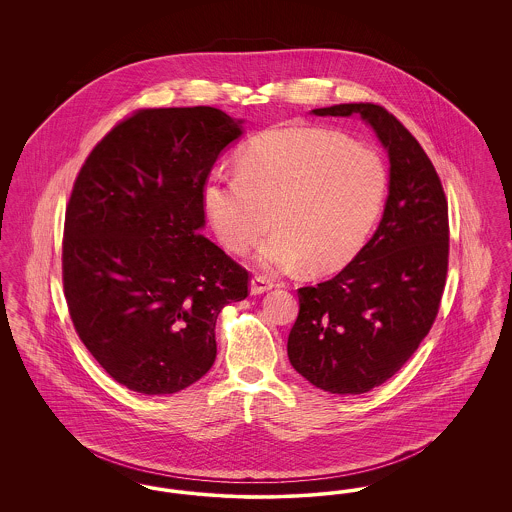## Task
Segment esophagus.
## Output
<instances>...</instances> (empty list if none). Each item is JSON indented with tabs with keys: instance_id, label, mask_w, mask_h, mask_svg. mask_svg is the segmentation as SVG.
I'll use <instances>...</instances> for the list:
<instances>
[{
	"instance_id": "1",
	"label": "esophagus",
	"mask_w": 512,
	"mask_h": 512,
	"mask_svg": "<svg viewBox=\"0 0 512 512\" xmlns=\"http://www.w3.org/2000/svg\"><path fill=\"white\" fill-rule=\"evenodd\" d=\"M272 288H274V280H270L268 276L255 274V276L251 278V293H253V295L268 292V290H272Z\"/></svg>"
}]
</instances>
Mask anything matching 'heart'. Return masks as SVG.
Instances as JSON below:
<instances>
[{
  "instance_id": "b5f03b06",
  "label": "heart",
  "mask_w": 512,
  "mask_h": 512,
  "mask_svg": "<svg viewBox=\"0 0 512 512\" xmlns=\"http://www.w3.org/2000/svg\"><path fill=\"white\" fill-rule=\"evenodd\" d=\"M388 188L382 157L317 126H284L255 136L240 151L236 176H213L203 207L228 251L249 253L270 224L265 267L332 272L351 261L380 215Z\"/></svg>"
}]
</instances>
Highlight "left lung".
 Returning <instances> with one entry per match:
<instances>
[{
    "mask_svg": "<svg viewBox=\"0 0 512 512\" xmlns=\"http://www.w3.org/2000/svg\"><path fill=\"white\" fill-rule=\"evenodd\" d=\"M311 113L361 115L390 157V195L374 236L334 278L297 290L288 338L290 363L305 380L357 395L390 380L438 317L449 265L447 199L426 151L382 105Z\"/></svg>",
    "mask_w": 512,
    "mask_h": 512,
    "instance_id": "obj_1",
    "label": "left lung"
}]
</instances>
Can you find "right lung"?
<instances>
[{"label": "right lung", "instance_id": "1", "mask_svg": "<svg viewBox=\"0 0 512 512\" xmlns=\"http://www.w3.org/2000/svg\"><path fill=\"white\" fill-rule=\"evenodd\" d=\"M242 121L215 107L140 109L92 149L63 232L74 330L101 368L146 395L192 386L215 363L224 305L249 272L203 238V186Z\"/></svg>", "mask_w": 512, "mask_h": 512}]
</instances>
